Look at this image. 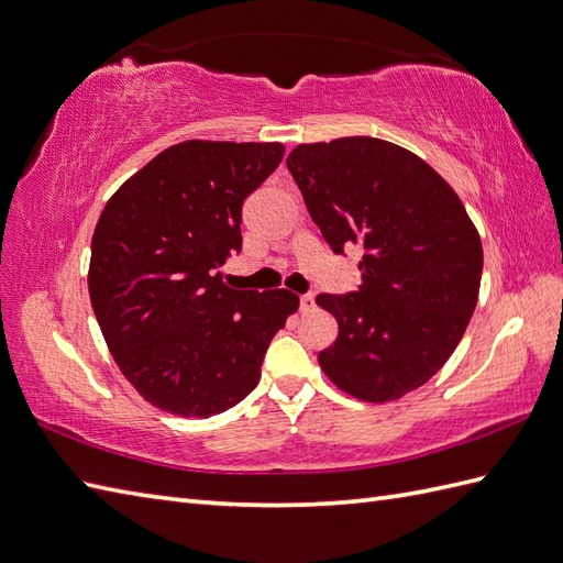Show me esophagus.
Returning <instances> with one entry per match:
<instances>
[{"mask_svg":"<svg viewBox=\"0 0 563 563\" xmlns=\"http://www.w3.org/2000/svg\"><path fill=\"white\" fill-rule=\"evenodd\" d=\"M311 307H313V295H311V292L299 295V309H302V311H309Z\"/></svg>","mask_w":563,"mask_h":563,"instance_id":"34e87169","label":"esophagus"}]
</instances>
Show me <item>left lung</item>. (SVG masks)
Segmentation results:
<instances>
[{
	"instance_id": "1",
	"label": "left lung",
	"mask_w": 563,
	"mask_h": 563,
	"mask_svg": "<svg viewBox=\"0 0 563 563\" xmlns=\"http://www.w3.org/2000/svg\"><path fill=\"white\" fill-rule=\"evenodd\" d=\"M287 169L331 250H362L357 290L317 297L338 321L321 369L367 402L420 388L477 305L482 242L459 194L415 153L372 136L302 143Z\"/></svg>"
}]
</instances>
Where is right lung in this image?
Listing matches in <instances>:
<instances>
[{"mask_svg": "<svg viewBox=\"0 0 563 563\" xmlns=\"http://www.w3.org/2000/svg\"><path fill=\"white\" fill-rule=\"evenodd\" d=\"M283 143L185 141L104 203L88 292L114 362L155 408L230 410L256 388L266 350L299 307L290 290H232L242 203L283 161Z\"/></svg>", "mask_w": 563, "mask_h": 563, "instance_id": "right-lung-1", "label": "right lung"}]
</instances>
